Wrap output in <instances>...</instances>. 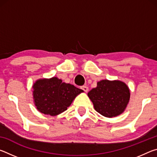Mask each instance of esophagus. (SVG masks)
<instances>
[{
	"instance_id": "obj_1",
	"label": "esophagus",
	"mask_w": 157,
	"mask_h": 157,
	"mask_svg": "<svg viewBox=\"0 0 157 157\" xmlns=\"http://www.w3.org/2000/svg\"><path fill=\"white\" fill-rule=\"evenodd\" d=\"M81 89L83 90L84 92H87L89 90V88L86 86H81Z\"/></svg>"
}]
</instances>
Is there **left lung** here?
<instances>
[{"label": "left lung", "mask_w": 157, "mask_h": 157, "mask_svg": "<svg viewBox=\"0 0 157 157\" xmlns=\"http://www.w3.org/2000/svg\"><path fill=\"white\" fill-rule=\"evenodd\" d=\"M88 96L97 112L112 118L124 112L129 102L130 92L123 82L103 79L88 93Z\"/></svg>", "instance_id": "8db88e82"}]
</instances>
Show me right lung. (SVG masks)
<instances>
[{
  "label": "right lung",
  "mask_w": 157,
  "mask_h": 157,
  "mask_svg": "<svg viewBox=\"0 0 157 157\" xmlns=\"http://www.w3.org/2000/svg\"><path fill=\"white\" fill-rule=\"evenodd\" d=\"M34 103L41 113L52 116L65 111L76 96L83 92L74 85L62 82L56 77L39 79L33 86Z\"/></svg>",
  "instance_id": "1"
}]
</instances>
